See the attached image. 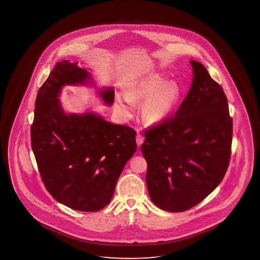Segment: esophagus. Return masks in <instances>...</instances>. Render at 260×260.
<instances>
[{"instance_id": "34e87169", "label": "esophagus", "mask_w": 260, "mask_h": 260, "mask_svg": "<svg viewBox=\"0 0 260 260\" xmlns=\"http://www.w3.org/2000/svg\"><path fill=\"white\" fill-rule=\"evenodd\" d=\"M143 142H144V139H143L142 136L138 133V135H137V144H138V146L140 147V146H142Z\"/></svg>"}]
</instances>
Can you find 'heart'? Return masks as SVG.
Instances as JSON below:
<instances>
[{"instance_id": "b5f03b06", "label": "heart", "mask_w": 260, "mask_h": 260, "mask_svg": "<svg viewBox=\"0 0 260 260\" xmlns=\"http://www.w3.org/2000/svg\"><path fill=\"white\" fill-rule=\"evenodd\" d=\"M180 94L177 82H169L159 73H151L139 79L127 96L117 98L116 106L121 116L129 119L136 100H146L141 107L143 120L148 124H160L173 113Z\"/></svg>"}]
</instances>
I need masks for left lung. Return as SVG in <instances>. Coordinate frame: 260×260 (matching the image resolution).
<instances>
[{
  "label": "left lung",
  "instance_id": "left-lung-1",
  "mask_svg": "<svg viewBox=\"0 0 260 260\" xmlns=\"http://www.w3.org/2000/svg\"><path fill=\"white\" fill-rule=\"evenodd\" d=\"M192 85L174 117L146 131L141 152L146 185L157 207L189 210L220 184L231 156L233 120L221 86L190 60Z\"/></svg>",
  "mask_w": 260,
  "mask_h": 260
}]
</instances>
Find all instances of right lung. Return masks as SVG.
I'll return each mask as SVG.
<instances>
[{"label": "right lung", "instance_id": "add662e5", "mask_svg": "<svg viewBox=\"0 0 260 260\" xmlns=\"http://www.w3.org/2000/svg\"><path fill=\"white\" fill-rule=\"evenodd\" d=\"M92 77L77 62H57L40 88L31 145L43 184L54 199L73 210L94 212L110 203L118 178L137 150L133 128L92 112L66 114L58 99L66 85H89ZM114 103V90H100Z\"/></svg>", "mask_w": 260, "mask_h": 260}]
</instances>
